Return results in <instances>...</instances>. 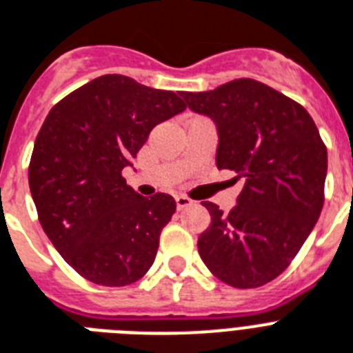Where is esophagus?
Masks as SVG:
<instances>
[{"label": "esophagus", "instance_id": "1", "mask_svg": "<svg viewBox=\"0 0 353 353\" xmlns=\"http://www.w3.org/2000/svg\"><path fill=\"white\" fill-rule=\"evenodd\" d=\"M176 205L177 209L181 210L185 209V207H190V205H192V199L187 198V196H176Z\"/></svg>", "mask_w": 353, "mask_h": 353}]
</instances>
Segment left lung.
I'll use <instances>...</instances> for the list:
<instances>
[{"mask_svg": "<svg viewBox=\"0 0 353 353\" xmlns=\"http://www.w3.org/2000/svg\"><path fill=\"white\" fill-rule=\"evenodd\" d=\"M181 95L185 106L216 122L218 168L245 181L229 214L203 201L210 227L199 236V256L221 282L260 288L284 273L317 223L326 144L299 102L258 80L236 79Z\"/></svg>", "mask_w": 353, "mask_h": 353, "instance_id": "left-lung-1", "label": "left lung"}]
</instances>
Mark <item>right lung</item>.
Listing matches in <instances>:
<instances>
[{"label":"right lung","instance_id":"obj_1","mask_svg":"<svg viewBox=\"0 0 353 353\" xmlns=\"http://www.w3.org/2000/svg\"><path fill=\"white\" fill-rule=\"evenodd\" d=\"M185 102L124 74H102L51 108L29 163L38 220L71 268L93 284L128 285L154 263L163 227L176 212L168 194L143 198L122 168L155 124Z\"/></svg>","mask_w":353,"mask_h":353}]
</instances>
